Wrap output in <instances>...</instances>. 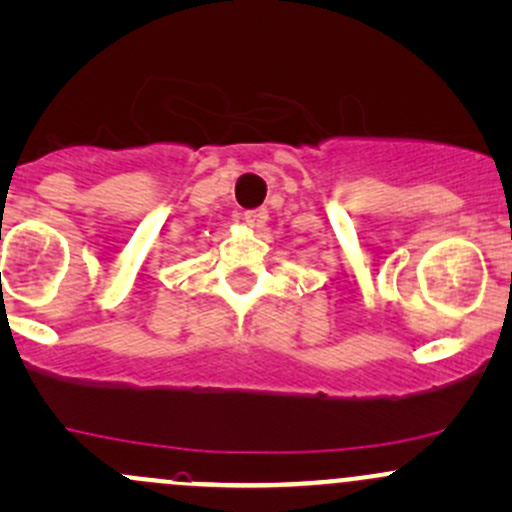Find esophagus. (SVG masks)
Masks as SVG:
<instances>
[{
	"mask_svg": "<svg viewBox=\"0 0 512 512\" xmlns=\"http://www.w3.org/2000/svg\"><path fill=\"white\" fill-rule=\"evenodd\" d=\"M267 218H269L267 209H255V211H245L243 213V221L250 228H262L267 223Z\"/></svg>",
	"mask_w": 512,
	"mask_h": 512,
	"instance_id": "34e87169",
	"label": "esophagus"
}]
</instances>
